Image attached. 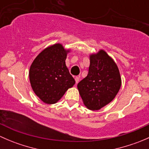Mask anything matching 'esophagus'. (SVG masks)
Returning <instances> with one entry per match:
<instances>
[{
	"label": "esophagus",
	"mask_w": 149,
	"mask_h": 149,
	"mask_svg": "<svg viewBox=\"0 0 149 149\" xmlns=\"http://www.w3.org/2000/svg\"><path fill=\"white\" fill-rule=\"evenodd\" d=\"M75 81H76V84L79 83V77L76 76V77L75 78Z\"/></svg>",
	"instance_id": "esophagus-1"
}]
</instances>
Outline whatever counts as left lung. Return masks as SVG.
Returning <instances> with one entry per match:
<instances>
[{"instance_id":"8db88e82","label":"left lung","mask_w":149,"mask_h":149,"mask_svg":"<svg viewBox=\"0 0 149 149\" xmlns=\"http://www.w3.org/2000/svg\"><path fill=\"white\" fill-rule=\"evenodd\" d=\"M119 69L103 49L90 55L88 75L78 84L83 102L91 110H99L115 99L121 86Z\"/></svg>"}]
</instances>
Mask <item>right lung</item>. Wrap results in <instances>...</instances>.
Listing matches in <instances>:
<instances>
[{
	"instance_id": "1",
	"label": "right lung",
	"mask_w": 149,
	"mask_h": 149,
	"mask_svg": "<svg viewBox=\"0 0 149 149\" xmlns=\"http://www.w3.org/2000/svg\"><path fill=\"white\" fill-rule=\"evenodd\" d=\"M69 52L59 43L47 47L36 57L30 66L29 76L31 86L43 102L56 103L76 83L65 65Z\"/></svg>"
}]
</instances>
